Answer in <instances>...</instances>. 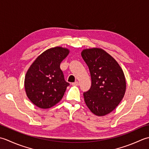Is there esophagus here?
Segmentation results:
<instances>
[{"label":"esophagus","mask_w":149,"mask_h":149,"mask_svg":"<svg viewBox=\"0 0 149 149\" xmlns=\"http://www.w3.org/2000/svg\"><path fill=\"white\" fill-rule=\"evenodd\" d=\"M72 86H78V85H79V83H78V81H76L75 82H74V83H72Z\"/></svg>","instance_id":"esophagus-1"}]
</instances>
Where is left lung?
<instances>
[{
	"label": "left lung",
	"instance_id": "obj_1",
	"mask_svg": "<svg viewBox=\"0 0 149 149\" xmlns=\"http://www.w3.org/2000/svg\"><path fill=\"white\" fill-rule=\"evenodd\" d=\"M81 54L92 81L90 89L84 93L85 102L94 114L104 116L114 111L125 95V74L116 60L101 48L85 49Z\"/></svg>",
	"mask_w": 149,
	"mask_h": 149
}]
</instances>
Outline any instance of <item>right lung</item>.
<instances>
[{
	"mask_svg": "<svg viewBox=\"0 0 149 149\" xmlns=\"http://www.w3.org/2000/svg\"><path fill=\"white\" fill-rule=\"evenodd\" d=\"M68 48L56 46L40 54L27 71L24 79L26 95L40 109H49L62 100L69 84L64 80L60 63L68 55Z\"/></svg>",
	"mask_w": 149,
	"mask_h": 149,
	"instance_id": "1",
	"label": "right lung"
}]
</instances>
